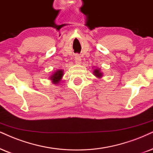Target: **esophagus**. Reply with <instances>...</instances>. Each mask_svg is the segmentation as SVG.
Here are the masks:
<instances>
[{
	"instance_id": "obj_1",
	"label": "esophagus",
	"mask_w": 153,
	"mask_h": 153,
	"mask_svg": "<svg viewBox=\"0 0 153 153\" xmlns=\"http://www.w3.org/2000/svg\"><path fill=\"white\" fill-rule=\"evenodd\" d=\"M75 63H77V64H80V63H81V58L78 54H76V55L75 56Z\"/></svg>"
}]
</instances>
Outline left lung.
Masks as SVG:
<instances>
[{"instance_id":"8db88e82","label":"left lung","mask_w":153,"mask_h":153,"mask_svg":"<svg viewBox=\"0 0 153 153\" xmlns=\"http://www.w3.org/2000/svg\"><path fill=\"white\" fill-rule=\"evenodd\" d=\"M93 73H94V75H96L97 78H101V77H102V73L100 71L99 68L94 69Z\"/></svg>"}]
</instances>
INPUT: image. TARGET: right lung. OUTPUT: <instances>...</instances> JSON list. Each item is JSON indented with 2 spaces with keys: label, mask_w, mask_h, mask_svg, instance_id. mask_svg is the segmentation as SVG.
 <instances>
[{
  "label": "right lung",
  "mask_w": 153,
  "mask_h": 153,
  "mask_svg": "<svg viewBox=\"0 0 153 153\" xmlns=\"http://www.w3.org/2000/svg\"><path fill=\"white\" fill-rule=\"evenodd\" d=\"M63 75V71L62 70H59L56 71L53 75L50 77V79L52 80L53 84L56 85L57 83H59L61 81V78H62Z\"/></svg>",
  "instance_id": "right-lung-1"
}]
</instances>
